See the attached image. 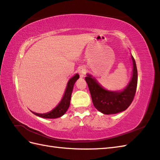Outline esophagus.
Instances as JSON below:
<instances>
[{
	"mask_svg": "<svg viewBox=\"0 0 160 160\" xmlns=\"http://www.w3.org/2000/svg\"><path fill=\"white\" fill-rule=\"evenodd\" d=\"M85 69L83 68V67H81V68H80L79 69V73L80 75V77H85Z\"/></svg>",
	"mask_w": 160,
	"mask_h": 160,
	"instance_id": "obj_1",
	"label": "esophagus"
}]
</instances>
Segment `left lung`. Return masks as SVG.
<instances>
[{
  "instance_id": "1",
  "label": "left lung",
  "mask_w": 160,
  "mask_h": 160,
  "mask_svg": "<svg viewBox=\"0 0 160 160\" xmlns=\"http://www.w3.org/2000/svg\"><path fill=\"white\" fill-rule=\"evenodd\" d=\"M132 75L128 85L121 91H111L105 89L95 77L87 74L85 81L88 85L95 108L105 115L116 114L125 111L132 103L136 91L138 71L132 53Z\"/></svg>"
}]
</instances>
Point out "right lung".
Returning a JSON list of instances; mask_svg holds the SVG:
<instances>
[{"label": "right lung", "mask_w": 160, "mask_h": 160, "mask_svg": "<svg viewBox=\"0 0 160 160\" xmlns=\"http://www.w3.org/2000/svg\"><path fill=\"white\" fill-rule=\"evenodd\" d=\"M79 78V74L76 73L69 80L67 85L66 89L65 91L64 95L62 96V98L61 99L59 103L52 110L49 111V112H47L45 113H38L31 111V112L35 115L38 116V117L46 119H55L60 118L61 116L63 115L69 108L72 89H73L75 83Z\"/></svg>", "instance_id": "obj_1"}]
</instances>
